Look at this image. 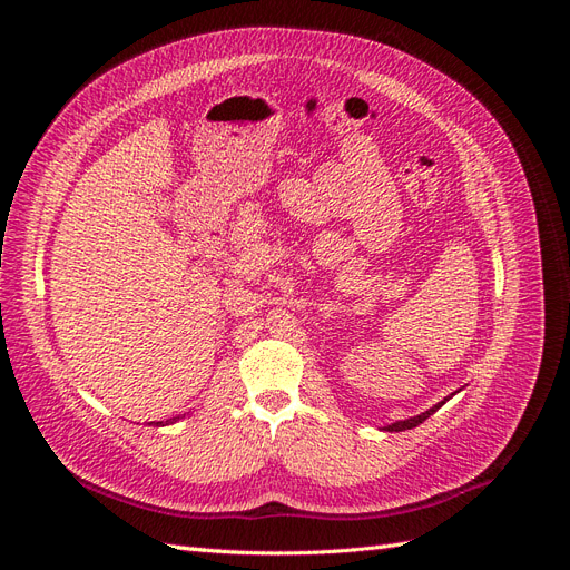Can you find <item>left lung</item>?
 I'll use <instances>...</instances> for the list:
<instances>
[{"label": "left lung", "mask_w": 570, "mask_h": 570, "mask_svg": "<svg viewBox=\"0 0 570 570\" xmlns=\"http://www.w3.org/2000/svg\"><path fill=\"white\" fill-rule=\"evenodd\" d=\"M444 402H450V396H444ZM444 402H438L435 406H430L428 411H423V413H419V416H413V419H406V421H396V423H392V425H385L383 430H387V433H402V430H411V428H416V425H421L425 419H430L433 416V413L444 404Z\"/></svg>", "instance_id": "left-lung-1"}]
</instances>
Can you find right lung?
Instances as JSON below:
<instances>
[{
  "label": "right lung",
  "instance_id": "right-lung-1",
  "mask_svg": "<svg viewBox=\"0 0 570 570\" xmlns=\"http://www.w3.org/2000/svg\"><path fill=\"white\" fill-rule=\"evenodd\" d=\"M180 419H185V413H180V416H174V419H168V421H159L157 425H168V423H176V421H180ZM154 423V421H151Z\"/></svg>",
  "mask_w": 570,
  "mask_h": 570
}]
</instances>
